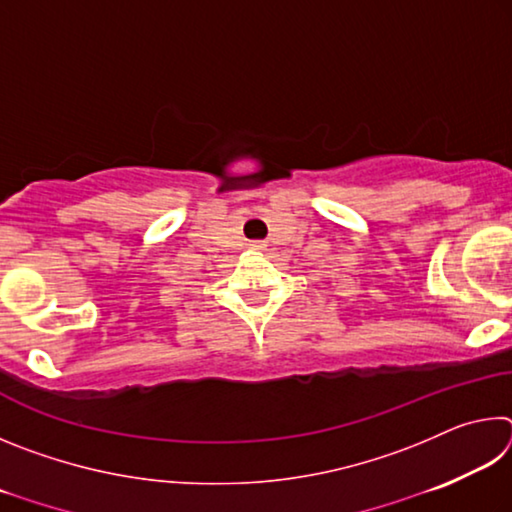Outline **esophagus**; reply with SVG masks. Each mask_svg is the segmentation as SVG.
I'll use <instances>...</instances> for the list:
<instances>
[{
  "label": "esophagus",
  "instance_id": "esophagus-1",
  "mask_svg": "<svg viewBox=\"0 0 512 512\" xmlns=\"http://www.w3.org/2000/svg\"><path fill=\"white\" fill-rule=\"evenodd\" d=\"M250 248H253V250H264L266 244H262V241H253V244H250Z\"/></svg>",
  "mask_w": 512,
  "mask_h": 512
}]
</instances>
